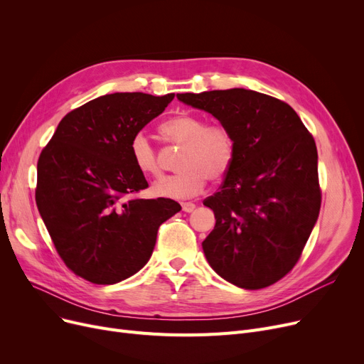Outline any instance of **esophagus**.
Segmentation results:
<instances>
[{
  "label": "esophagus",
  "mask_w": 364,
  "mask_h": 364,
  "mask_svg": "<svg viewBox=\"0 0 364 364\" xmlns=\"http://www.w3.org/2000/svg\"><path fill=\"white\" fill-rule=\"evenodd\" d=\"M181 208H183L184 213H193L196 209V205L193 202H183Z\"/></svg>",
  "instance_id": "obj_1"
}]
</instances>
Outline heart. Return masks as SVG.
Masks as SVG:
<instances>
[{
	"mask_svg": "<svg viewBox=\"0 0 364 364\" xmlns=\"http://www.w3.org/2000/svg\"><path fill=\"white\" fill-rule=\"evenodd\" d=\"M165 143L181 147L177 161L178 172L151 183L150 192L156 198L186 199L198 195L206 180L224 178L235 165L237 140L224 122H208L200 114L183 113L161 124ZM131 161L143 176L161 174L156 147L143 132L134 134L129 141Z\"/></svg>",
	"mask_w": 364,
	"mask_h": 364,
	"instance_id": "b5f03b06",
	"label": "heart"
}]
</instances>
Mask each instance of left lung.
I'll list each match as a JSON object with an SVG mask.
<instances>
[{
	"mask_svg": "<svg viewBox=\"0 0 364 364\" xmlns=\"http://www.w3.org/2000/svg\"><path fill=\"white\" fill-rule=\"evenodd\" d=\"M177 97L213 113L237 140L235 165L220 192L203 200L217 220L202 242L205 257L239 288H267L294 269L318 217L321 190L311 132L288 103L252 90Z\"/></svg>",
	"mask_w": 364,
	"mask_h": 364,
	"instance_id": "left-lung-1",
	"label": "left lung"
}]
</instances>
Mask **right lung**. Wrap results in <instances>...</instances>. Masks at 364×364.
Listing matches in <instances>:
<instances>
[{
    "label": "right lung",
    "instance_id": "add662e5",
    "mask_svg": "<svg viewBox=\"0 0 364 364\" xmlns=\"http://www.w3.org/2000/svg\"><path fill=\"white\" fill-rule=\"evenodd\" d=\"M176 94L114 92L69 112L38 159L35 200L57 254L91 283L113 284L149 261L159 225L181 206L141 199L149 184L129 141Z\"/></svg>",
    "mask_w": 364,
    "mask_h": 364
}]
</instances>
